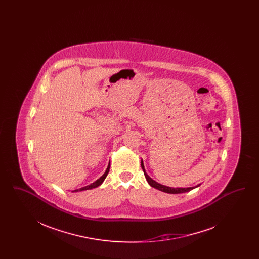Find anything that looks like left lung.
<instances>
[{
    "mask_svg": "<svg viewBox=\"0 0 259 259\" xmlns=\"http://www.w3.org/2000/svg\"><path fill=\"white\" fill-rule=\"evenodd\" d=\"M142 168H143V170H144L145 177H146V179H147V181H148L149 185L152 186V187H154V188H156V189H158V190H160V191H163V192L171 193V194H179V193L188 192V191H190V190H192V189L195 188V187H186V188H185H185H183V187H177V188H174V187H169V186H166V185H160V184H158L157 182L153 181V180L148 176L147 172L145 171V167H144V164H143V163H142ZM199 185H197V186H199ZM197 186H196V187H197Z\"/></svg>",
    "mask_w": 259,
    "mask_h": 259,
    "instance_id": "obj_1",
    "label": "left lung"
}]
</instances>
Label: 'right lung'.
Listing matches in <instances>:
<instances>
[{"label":"right lung","mask_w":259,"mask_h":259,"mask_svg":"<svg viewBox=\"0 0 259 259\" xmlns=\"http://www.w3.org/2000/svg\"><path fill=\"white\" fill-rule=\"evenodd\" d=\"M109 171H110V166H108V168H107V170H106V172L105 174L98 179L96 182H94L93 184H91V185H87V186H84V187H81L80 189H76V190H74L73 192H76V191H82V190H87V189H92V188H95V187H97L99 185H102L103 184V182L105 181V179H106V177L108 176V174H109Z\"/></svg>","instance_id":"right-lung-1"}]
</instances>
